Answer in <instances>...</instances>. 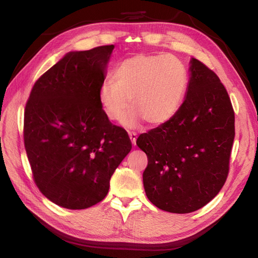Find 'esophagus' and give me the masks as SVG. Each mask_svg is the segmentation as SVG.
<instances>
[{"instance_id":"esophagus-1","label":"esophagus","mask_w":258,"mask_h":258,"mask_svg":"<svg viewBox=\"0 0 258 258\" xmlns=\"http://www.w3.org/2000/svg\"><path fill=\"white\" fill-rule=\"evenodd\" d=\"M129 137H130V140H131V142H132V145H136L138 135L136 134V132H130L129 131Z\"/></svg>"}]
</instances>
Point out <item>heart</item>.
I'll use <instances>...</instances> for the list:
<instances>
[{
  "instance_id": "1",
  "label": "heart",
  "mask_w": 258,
  "mask_h": 258,
  "mask_svg": "<svg viewBox=\"0 0 258 258\" xmlns=\"http://www.w3.org/2000/svg\"><path fill=\"white\" fill-rule=\"evenodd\" d=\"M114 82L99 89V102L110 120L122 117L126 127H136L142 118L161 124L176 114L187 88V72L177 58L169 54L139 53L122 60L114 71Z\"/></svg>"
}]
</instances>
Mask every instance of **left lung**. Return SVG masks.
I'll list each match as a JSON object with an SVG mask.
<instances>
[{
    "label": "left lung",
    "instance_id": "obj_1",
    "mask_svg": "<svg viewBox=\"0 0 258 258\" xmlns=\"http://www.w3.org/2000/svg\"><path fill=\"white\" fill-rule=\"evenodd\" d=\"M189 70L176 114L137 140L148 159L143 172L148 200L178 214L197 211L220 192L235 139V112L225 86L197 59Z\"/></svg>",
    "mask_w": 258,
    "mask_h": 258
}]
</instances>
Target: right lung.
Segmentation results:
<instances>
[{"mask_svg":"<svg viewBox=\"0 0 258 258\" xmlns=\"http://www.w3.org/2000/svg\"><path fill=\"white\" fill-rule=\"evenodd\" d=\"M114 45L69 52L38 79L25 108L23 141L33 179L53 204L82 210L102 201L131 151L107 118L99 89Z\"/></svg>","mask_w":258,"mask_h":258,"instance_id":"right-lung-1","label":"right lung"}]
</instances>
